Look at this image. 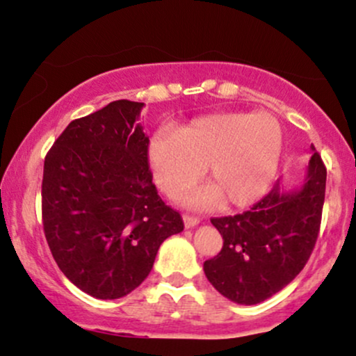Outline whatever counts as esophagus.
<instances>
[{
  "instance_id": "1",
  "label": "esophagus",
  "mask_w": 356,
  "mask_h": 356,
  "mask_svg": "<svg viewBox=\"0 0 356 356\" xmlns=\"http://www.w3.org/2000/svg\"><path fill=\"white\" fill-rule=\"evenodd\" d=\"M184 226H186V229H191V227H195L199 224V219L194 218V216H189V214H184Z\"/></svg>"
}]
</instances>
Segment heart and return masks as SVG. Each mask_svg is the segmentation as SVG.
Instances as JSON below:
<instances>
[{
  "label": "heart",
  "instance_id": "heart-1",
  "mask_svg": "<svg viewBox=\"0 0 356 356\" xmlns=\"http://www.w3.org/2000/svg\"><path fill=\"white\" fill-rule=\"evenodd\" d=\"M283 129L268 112H226L199 117L175 132L150 137L149 162L155 184L175 197L201 179L207 165L211 187L186 197L192 206L220 199L246 207L266 194L283 157Z\"/></svg>",
  "mask_w": 356,
  "mask_h": 356
}]
</instances>
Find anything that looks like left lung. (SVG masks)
Masks as SVG:
<instances>
[{
    "mask_svg": "<svg viewBox=\"0 0 356 356\" xmlns=\"http://www.w3.org/2000/svg\"><path fill=\"white\" fill-rule=\"evenodd\" d=\"M326 167L312 145L305 181L269 194L243 214L212 218L222 249L204 263L209 283L238 305H257L291 283L316 243L325 202Z\"/></svg>",
    "mask_w": 356,
    "mask_h": 356,
    "instance_id": "8db88e82",
    "label": "left lung"
}]
</instances>
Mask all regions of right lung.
Instances as JSON below:
<instances>
[{"label":"right lung","instance_id":"right-lung-1","mask_svg":"<svg viewBox=\"0 0 356 356\" xmlns=\"http://www.w3.org/2000/svg\"><path fill=\"white\" fill-rule=\"evenodd\" d=\"M142 107L115 100L76 118L44 157V238L61 273L99 300L134 291L161 244L184 229L152 184Z\"/></svg>","mask_w":356,"mask_h":356}]
</instances>
